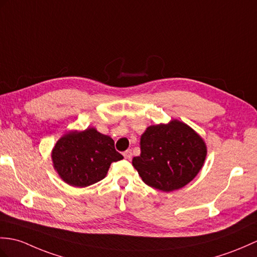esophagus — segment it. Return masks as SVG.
<instances>
[{
  "label": "esophagus",
  "mask_w": 257,
  "mask_h": 257,
  "mask_svg": "<svg viewBox=\"0 0 257 257\" xmlns=\"http://www.w3.org/2000/svg\"><path fill=\"white\" fill-rule=\"evenodd\" d=\"M123 157H124V159L130 160L131 158H133V151H131V150H126V151L123 152Z\"/></svg>",
  "instance_id": "obj_1"
}]
</instances>
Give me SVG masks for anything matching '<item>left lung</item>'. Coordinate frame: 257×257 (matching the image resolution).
I'll list each match as a JSON object with an SVG mask.
<instances>
[{
    "label": "left lung",
    "mask_w": 257,
    "mask_h": 257,
    "mask_svg": "<svg viewBox=\"0 0 257 257\" xmlns=\"http://www.w3.org/2000/svg\"><path fill=\"white\" fill-rule=\"evenodd\" d=\"M140 148V156L133 159L134 168L147 185L166 193L193 181L207 156L201 137L177 119L148 127Z\"/></svg>",
    "instance_id": "8db88e82"
}]
</instances>
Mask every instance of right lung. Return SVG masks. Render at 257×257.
<instances>
[{
	"instance_id": "add662e5",
	"label": "right lung",
	"mask_w": 257,
	"mask_h": 257,
	"mask_svg": "<svg viewBox=\"0 0 257 257\" xmlns=\"http://www.w3.org/2000/svg\"><path fill=\"white\" fill-rule=\"evenodd\" d=\"M51 158L59 176L73 187L101 181L110 164L123 159L115 150L114 140L95 128L63 135L52 149Z\"/></svg>"
}]
</instances>
